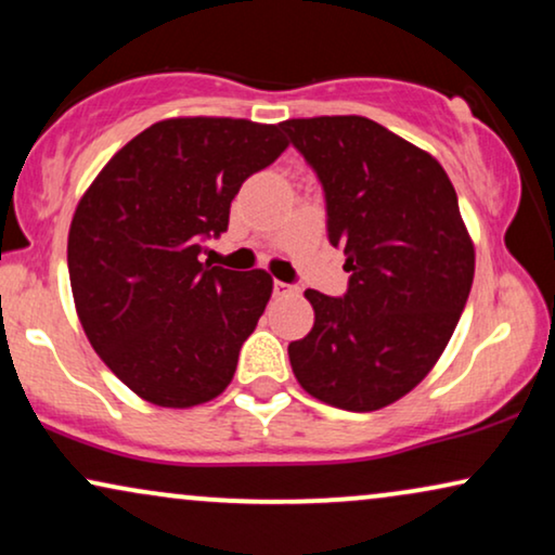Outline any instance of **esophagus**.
Returning a JSON list of instances; mask_svg holds the SVG:
<instances>
[{"label": "esophagus", "instance_id": "34e87169", "mask_svg": "<svg viewBox=\"0 0 555 555\" xmlns=\"http://www.w3.org/2000/svg\"><path fill=\"white\" fill-rule=\"evenodd\" d=\"M272 287H275L278 298H280V295H295V293H298V287L287 285V283H283V280H275V285H272Z\"/></svg>", "mask_w": 555, "mask_h": 555}]
</instances>
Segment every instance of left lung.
Wrapping results in <instances>:
<instances>
[{"label":"left lung","mask_w":555,"mask_h":555,"mask_svg":"<svg viewBox=\"0 0 555 555\" xmlns=\"http://www.w3.org/2000/svg\"><path fill=\"white\" fill-rule=\"evenodd\" d=\"M280 128L321 179L346 298L306 291L315 321L287 346L310 397L346 412L399 401L435 369L475 278V242L442 164L363 116Z\"/></svg>","instance_id":"8db88e82"}]
</instances>
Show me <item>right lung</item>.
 Masks as SVG:
<instances>
[{
	"label": "right lung",
	"mask_w": 555,
	"mask_h": 555,
	"mask_svg": "<svg viewBox=\"0 0 555 555\" xmlns=\"http://www.w3.org/2000/svg\"><path fill=\"white\" fill-rule=\"evenodd\" d=\"M287 149L280 126L181 116L126 143L75 207L67 270L90 346L135 397L207 404L230 386L272 278L199 260L242 181Z\"/></svg>",
	"instance_id": "add662e5"
}]
</instances>
